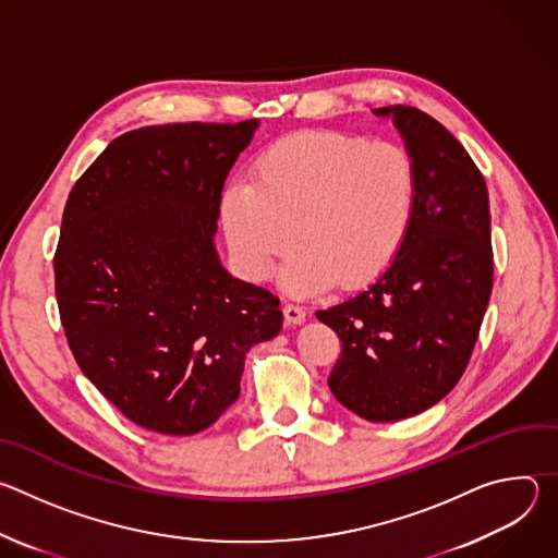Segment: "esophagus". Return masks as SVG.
Segmentation results:
<instances>
[{
	"label": "esophagus",
	"mask_w": 558,
	"mask_h": 558,
	"mask_svg": "<svg viewBox=\"0 0 558 558\" xmlns=\"http://www.w3.org/2000/svg\"><path fill=\"white\" fill-rule=\"evenodd\" d=\"M282 311H284V317H287L289 325H300V323H304V317H306V308H304V306L293 304V302H287Z\"/></svg>",
	"instance_id": "esophagus-1"
}]
</instances>
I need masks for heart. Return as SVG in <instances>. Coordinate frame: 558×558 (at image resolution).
<instances>
[{"mask_svg":"<svg viewBox=\"0 0 558 558\" xmlns=\"http://www.w3.org/2000/svg\"><path fill=\"white\" fill-rule=\"evenodd\" d=\"M420 201L407 147L392 141L308 130L267 145L250 181H233L220 201L231 254L252 280L298 250L282 267L287 291L308 295L360 287L402 252Z\"/></svg>","mask_w":558,"mask_h":558,"instance_id":"heart-1","label":"heart"}]
</instances>
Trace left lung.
<instances>
[{"mask_svg":"<svg viewBox=\"0 0 558 558\" xmlns=\"http://www.w3.org/2000/svg\"><path fill=\"white\" fill-rule=\"evenodd\" d=\"M392 114L420 177L411 233L362 293L315 311L342 353L329 375L338 402L368 422L413 417L454 388L493 293L486 181L463 145L413 106Z\"/></svg>","mask_w":558,"mask_h":558,"instance_id":"obj_1","label":"left lung"}]
</instances>
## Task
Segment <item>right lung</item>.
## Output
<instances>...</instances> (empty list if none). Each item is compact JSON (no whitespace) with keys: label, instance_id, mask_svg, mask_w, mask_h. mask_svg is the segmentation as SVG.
<instances>
[{"label":"right lung","instance_id":"obj_1","mask_svg":"<svg viewBox=\"0 0 558 558\" xmlns=\"http://www.w3.org/2000/svg\"><path fill=\"white\" fill-rule=\"evenodd\" d=\"M256 125L132 130L65 201L54 293L68 347L145 430L211 426L241 395L250 347L282 327L278 295L231 278L211 243L225 179Z\"/></svg>","mask_w":558,"mask_h":558}]
</instances>
